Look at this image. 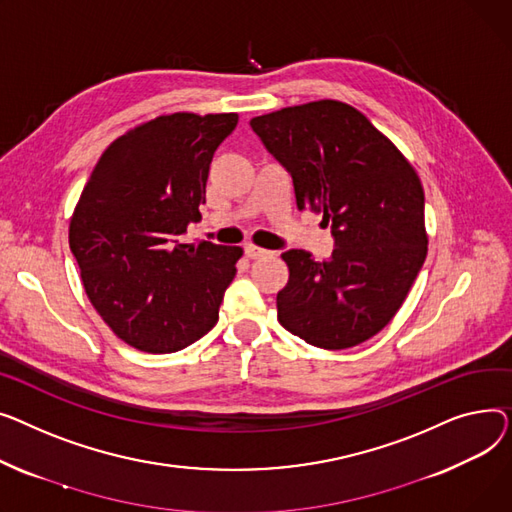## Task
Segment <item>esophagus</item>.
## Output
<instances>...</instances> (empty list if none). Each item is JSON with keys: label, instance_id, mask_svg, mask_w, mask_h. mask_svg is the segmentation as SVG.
<instances>
[{"label": "esophagus", "instance_id": "34e87169", "mask_svg": "<svg viewBox=\"0 0 512 512\" xmlns=\"http://www.w3.org/2000/svg\"><path fill=\"white\" fill-rule=\"evenodd\" d=\"M244 252H246V256L252 258V260H260V258L273 256V252H268V250H264V248H258V246H254V244H246V246H244Z\"/></svg>", "mask_w": 512, "mask_h": 512}]
</instances>
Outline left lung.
Masks as SVG:
<instances>
[{
  "instance_id": "1",
  "label": "left lung",
  "mask_w": 512,
  "mask_h": 512,
  "mask_svg": "<svg viewBox=\"0 0 512 512\" xmlns=\"http://www.w3.org/2000/svg\"><path fill=\"white\" fill-rule=\"evenodd\" d=\"M250 126L291 173L297 208L322 213L335 237L324 262L304 250L283 254L289 281L277 293L279 322L320 349L368 341L393 320L428 254L415 169L347 103L285 107Z\"/></svg>"
}]
</instances>
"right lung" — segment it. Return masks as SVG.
Listing matches in <instances>:
<instances>
[{
	"label": "right lung",
	"instance_id": "obj_1",
	"mask_svg": "<svg viewBox=\"0 0 512 512\" xmlns=\"http://www.w3.org/2000/svg\"><path fill=\"white\" fill-rule=\"evenodd\" d=\"M237 113H173L107 146L70 221V250L90 304L146 353H173L219 320L244 250L182 244L202 219L210 161Z\"/></svg>",
	"mask_w": 512,
	"mask_h": 512
}]
</instances>
